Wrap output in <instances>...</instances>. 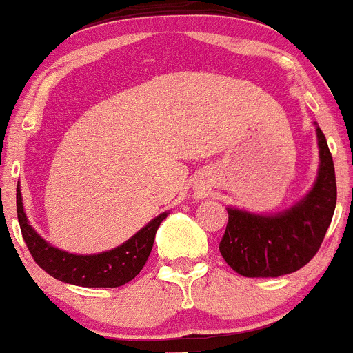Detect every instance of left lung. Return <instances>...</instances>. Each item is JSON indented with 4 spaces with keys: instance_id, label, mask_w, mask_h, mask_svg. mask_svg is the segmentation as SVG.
Instances as JSON below:
<instances>
[{
    "instance_id": "1",
    "label": "left lung",
    "mask_w": 353,
    "mask_h": 353,
    "mask_svg": "<svg viewBox=\"0 0 353 353\" xmlns=\"http://www.w3.org/2000/svg\"><path fill=\"white\" fill-rule=\"evenodd\" d=\"M316 125L319 166L311 190L275 214L226 207L228 226L219 243L226 263L243 277H279L310 263L318 253L336 205V180L325 134Z\"/></svg>"
}]
</instances>
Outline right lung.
Listing matches in <instances>:
<instances>
[{
    "mask_svg": "<svg viewBox=\"0 0 353 353\" xmlns=\"http://www.w3.org/2000/svg\"><path fill=\"white\" fill-rule=\"evenodd\" d=\"M17 214L21 236L35 263L50 277L79 287H121L132 281L146 265L156 231L168 216V212L156 216L117 248L95 255H76L50 245L30 226L23 209L20 183L17 185Z\"/></svg>",
    "mask_w": 353,
    "mask_h": 353,
    "instance_id": "right-lung-1",
    "label": "right lung"
}]
</instances>
